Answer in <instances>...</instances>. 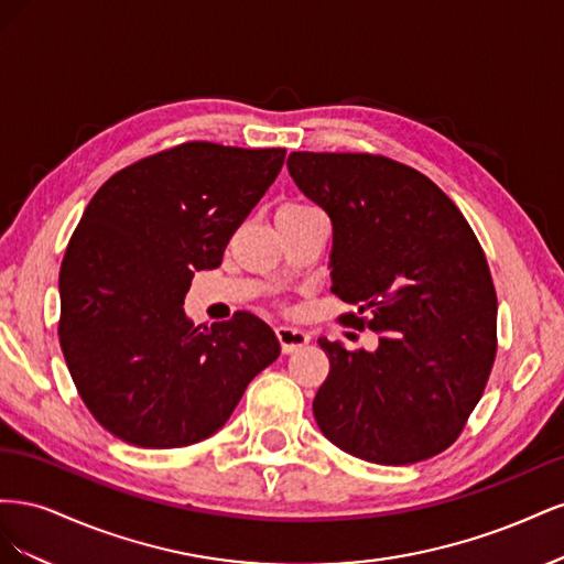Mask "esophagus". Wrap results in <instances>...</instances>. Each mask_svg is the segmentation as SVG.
<instances>
[{
  "label": "esophagus",
  "instance_id": "esophagus-1",
  "mask_svg": "<svg viewBox=\"0 0 564 564\" xmlns=\"http://www.w3.org/2000/svg\"><path fill=\"white\" fill-rule=\"evenodd\" d=\"M275 334H278V340H280V346H282V352H284V355L301 350L303 346H308V340H311V336L305 334L303 329L286 327V324H282V327H278Z\"/></svg>",
  "mask_w": 564,
  "mask_h": 564
}]
</instances>
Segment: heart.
I'll return each instance as SVG.
<instances>
[{
    "label": "heart",
    "mask_w": 564,
    "mask_h": 564,
    "mask_svg": "<svg viewBox=\"0 0 564 564\" xmlns=\"http://www.w3.org/2000/svg\"><path fill=\"white\" fill-rule=\"evenodd\" d=\"M315 207H311V204L305 202H286L280 207V214H301V212H313Z\"/></svg>",
    "instance_id": "heart-1"
}]
</instances>
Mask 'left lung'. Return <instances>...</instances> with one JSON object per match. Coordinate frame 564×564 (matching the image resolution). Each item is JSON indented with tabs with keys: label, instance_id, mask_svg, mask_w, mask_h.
Returning a JSON list of instances; mask_svg holds the SVG:
<instances>
[{
	"label": "left lung",
	"instance_id": "8db88e82",
	"mask_svg": "<svg viewBox=\"0 0 564 564\" xmlns=\"http://www.w3.org/2000/svg\"><path fill=\"white\" fill-rule=\"evenodd\" d=\"M289 174L327 212L332 292L379 348L319 338L329 377L313 414L338 449L406 466L452 447L497 357V292L456 204L416 169L369 152H292Z\"/></svg>",
	"mask_w": 564,
	"mask_h": 564
}]
</instances>
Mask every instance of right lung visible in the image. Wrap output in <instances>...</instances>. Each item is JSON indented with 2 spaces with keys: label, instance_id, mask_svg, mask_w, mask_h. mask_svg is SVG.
<instances>
[{
  "label": "right lung",
  "instance_id": "1",
  "mask_svg": "<svg viewBox=\"0 0 564 564\" xmlns=\"http://www.w3.org/2000/svg\"><path fill=\"white\" fill-rule=\"evenodd\" d=\"M284 148L191 141L110 176L91 197L61 265V350L79 398L115 437L145 449L214 435L256 373L278 360L263 319L195 324L183 299L218 268L265 195Z\"/></svg>",
  "mask_w": 564,
  "mask_h": 564
}]
</instances>
